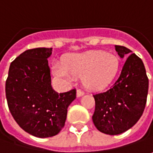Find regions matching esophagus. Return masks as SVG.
Here are the masks:
<instances>
[{
    "mask_svg": "<svg viewBox=\"0 0 153 153\" xmlns=\"http://www.w3.org/2000/svg\"><path fill=\"white\" fill-rule=\"evenodd\" d=\"M76 94H77V97H82V96L85 94V92H84L83 91H81V90H79H79H77Z\"/></svg>",
    "mask_w": 153,
    "mask_h": 153,
    "instance_id": "obj_1",
    "label": "esophagus"
}]
</instances>
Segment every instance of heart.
Wrapping results in <instances>:
<instances>
[{
	"label": "heart",
	"instance_id": "obj_1",
	"mask_svg": "<svg viewBox=\"0 0 153 153\" xmlns=\"http://www.w3.org/2000/svg\"><path fill=\"white\" fill-rule=\"evenodd\" d=\"M119 68V57L102 51L73 54L63 60L62 65H52L55 76L68 81L74 78H82L83 85L94 91L107 88L116 77Z\"/></svg>",
	"mask_w": 153,
	"mask_h": 153
}]
</instances>
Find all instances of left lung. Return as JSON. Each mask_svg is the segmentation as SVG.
I'll list each match as a JSON object with an SVG mask.
<instances>
[{"instance_id":"left-lung-1","label":"left lung","mask_w":153,"mask_h":153,"mask_svg":"<svg viewBox=\"0 0 153 153\" xmlns=\"http://www.w3.org/2000/svg\"><path fill=\"white\" fill-rule=\"evenodd\" d=\"M120 57L127 56L131 51L115 45ZM148 78L142 60L132 53L124 62L119 79L108 91L93 95L95 112L93 123L104 134H122L137 123L146 103Z\"/></svg>"}]
</instances>
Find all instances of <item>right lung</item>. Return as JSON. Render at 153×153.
Listing matches in <instances>:
<instances>
[{
    "label": "right lung",
    "mask_w": 153,
    "mask_h": 153,
    "mask_svg": "<svg viewBox=\"0 0 153 153\" xmlns=\"http://www.w3.org/2000/svg\"><path fill=\"white\" fill-rule=\"evenodd\" d=\"M52 48L25 51L11 62L6 81L10 113L17 124L39 138L51 137L64 127L68 108L76 98V90L55 91L51 84L47 58Z\"/></svg>",
    "instance_id": "obj_1"
}]
</instances>
